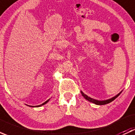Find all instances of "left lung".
I'll use <instances>...</instances> for the list:
<instances>
[{
	"instance_id": "8db88e82",
	"label": "left lung",
	"mask_w": 135,
	"mask_h": 135,
	"mask_svg": "<svg viewBox=\"0 0 135 135\" xmlns=\"http://www.w3.org/2000/svg\"><path fill=\"white\" fill-rule=\"evenodd\" d=\"M81 95H82V96L84 97L85 98V99H86V100H89V102H91V103H94V104H98V105H103V104H108V103H111L112 101H113V100H114V99H116V98L118 97V96H119V94L121 93V92L119 93H118L117 95H115V97H114L111 98V99H108V100H103V101H101V100H95V99H92V98H91V97H88V95H85V94L83 93L82 91H81Z\"/></svg>"
}]
</instances>
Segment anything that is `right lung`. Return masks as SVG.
<instances>
[{"label":"right lung","instance_id":"obj_1","mask_svg":"<svg viewBox=\"0 0 135 135\" xmlns=\"http://www.w3.org/2000/svg\"><path fill=\"white\" fill-rule=\"evenodd\" d=\"M49 100H50V99H49ZM46 100V102H45V103H43V104H40V105H38V106H36V107H41V106H42V105H44V104H46V103H47V102H48V100Z\"/></svg>","mask_w":135,"mask_h":135}]
</instances>
